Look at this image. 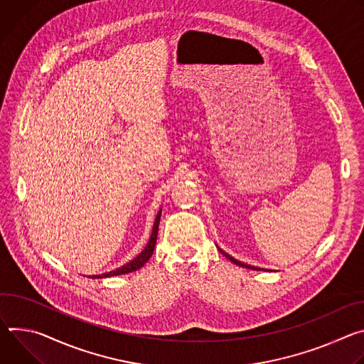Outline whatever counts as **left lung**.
I'll use <instances>...</instances> for the list:
<instances>
[{
    "mask_svg": "<svg viewBox=\"0 0 364 364\" xmlns=\"http://www.w3.org/2000/svg\"><path fill=\"white\" fill-rule=\"evenodd\" d=\"M218 250L231 262V263H234V264H237V266H240V267H246V269H252V270H264V269H260V267H255V266H250V264H246V263H243V262H240V260H235L234 257H231L230 255H227L225 252H223L220 247H218Z\"/></svg>",
    "mask_w": 364,
    "mask_h": 364,
    "instance_id": "8db88e82",
    "label": "left lung"
}]
</instances>
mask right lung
Wrapping results in <instances>:
<instances>
[{"label": "right lung", "mask_w": 364, "mask_h": 364, "mask_svg": "<svg viewBox=\"0 0 364 364\" xmlns=\"http://www.w3.org/2000/svg\"><path fill=\"white\" fill-rule=\"evenodd\" d=\"M160 215H161V210H159L157 215H156V220H154V224H153V230H151V234H150V238L147 241L146 247L141 250V253H139L133 260H130L129 263H126L124 266L121 267H117L111 272H105L102 274H91L88 277L91 279H104V277H111V276H118V274H127V273H132V272H136L137 269L143 267L144 263L151 257L153 255V250H154V246H156V240H157V231H159V223H160Z\"/></svg>", "instance_id": "right-lung-1"}]
</instances>
